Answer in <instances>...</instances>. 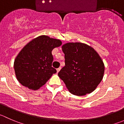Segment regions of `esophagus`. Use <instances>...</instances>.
Wrapping results in <instances>:
<instances>
[{
    "mask_svg": "<svg viewBox=\"0 0 124 124\" xmlns=\"http://www.w3.org/2000/svg\"><path fill=\"white\" fill-rule=\"evenodd\" d=\"M61 67H59V68H57V73H59V71L61 70Z\"/></svg>",
    "mask_w": 124,
    "mask_h": 124,
    "instance_id": "34e87169",
    "label": "esophagus"
}]
</instances>
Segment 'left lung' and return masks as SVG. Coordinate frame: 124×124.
Masks as SVG:
<instances>
[{
    "mask_svg": "<svg viewBox=\"0 0 124 124\" xmlns=\"http://www.w3.org/2000/svg\"><path fill=\"white\" fill-rule=\"evenodd\" d=\"M65 66L58 76L71 94L84 96L94 91L104 73V64L91 46L79 42L67 43L62 46Z\"/></svg>",
    "mask_w": 124,
    "mask_h": 124,
    "instance_id": "1",
    "label": "left lung"
}]
</instances>
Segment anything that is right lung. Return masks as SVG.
<instances>
[{
    "label": "right lung",
    "mask_w": 124,
    "mask_h": 124,
    "mask_svg": "<svg viewBox=\"0 0 124 124\" xmlns=\"http://www.w3.org/2000/svg\"><path fill=\"white\" fill-rule=\"evenodd\" d=\"M61 45V40L47 36H40L26 44L14 61V71L18 81L34 90L45 85L57 72L52 67L51 51Z\"/></svg>",
    "instance_id": "1"
}]
</instances>
